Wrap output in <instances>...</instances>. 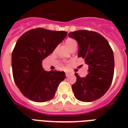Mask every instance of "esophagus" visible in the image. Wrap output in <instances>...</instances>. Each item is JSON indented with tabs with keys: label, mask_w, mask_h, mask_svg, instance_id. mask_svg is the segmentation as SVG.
Here are the masks:
<instances>
[{
	"label": "esophagus",
	"mask_w": 128,
	"mask_h": 128,
	"mask_svg": "<svg viewBox=\"0 0 128 128\" xmlns=\"http://www.w3.org/2000/svg\"><path fill=\"white\" fill-rule=\"evenodd\" d=\"M70 75H72V74H71L70 72H66V77H68V76H70Z\"/></svg>",
	"instance_id": "1"
}]
</instances>
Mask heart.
Instances as JSON below:
<instances>
[{
	"label": "heart",
	"mask_w": 128,
	"mask_h": 128,
	"mask_svg": "<svg viewBox=\"0 0 128 128\" xmlns=\"http://www.w3.org/2000/svg\"><path fill=\"white\" fill-rule=\"evenodd\" d=\"M65 44H66V46H67V48L72 51L75 48H77V46H78V43L76 42L74 39L71 38H68L65 41Z\"/></svg>",
	"instance_id": "1"
}]
</instances>
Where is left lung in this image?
Listing matches in <instances>:
<instances>
[{
    "mask_svg": "<svg viewBox=\"0 0 128 128\" xmlns=\"http://www.w3.org/2000/svg\"><path fill=\"white\" fill-rule=\"evenodd\" d=\"M78 43V57L88 65V74L81 78L77 73L72 85L74 96L85 102L99 99L109 89L113 80L114 58L107 40L94 31L77 30L68 34Z\"/></svg>",
    "mask_w": 128,
    "mask_h": 128,
    "instance_id": "1",
    "label": "left lung"
}]
</instances>
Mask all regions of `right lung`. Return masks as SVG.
<instances>
[{"instance_id":"1","label":"right lung","mask_w":128,"mask_h":128,"mask_svg":"<svg viewBox=\"0 0 128 128\" xmlns=\"http://www.w3.org/2000/svg\"><path fill=\"white\" fill-rule=\"evenodd\" d=\"M67 35L66 31L38 28L23 34L12 53L13 78L25 97L36 102L52 100L65 72L45 71L42 62Z\"/></svg>"}]
</instances>
